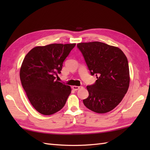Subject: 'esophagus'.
<instances>
[{
    "label": "esophagus",
    "mask_w": 150,
    "mask_h": 150,
    "mask_svg": "<svg viewBox=\"0 0 150 150\" xmlns=\"http://www.w3.org/2000/svg\"><path fill=\"white\" fill-rule=\"evenodd\" d=\"M83 87L82 86H72V89L73 90H74V91H78V90H79V89H81V88H82Z\"/></svg>",
    "instance_id": "34e87169"
}]
</instances>
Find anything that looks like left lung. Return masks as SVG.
I'll return each instance as SVG.
<instances>
[{"label": "left lung", "instance_id": "8db88e82", "mask_svg": "<svg viewBox=\"0 0 150 150\" xmlns=\"http://www.w3.org/2000/svg\"><path fill=\"white\" fill-rule=\"evenodd\" d=\"M92 76L94 84L88 86V98L84 106L95 112L106 113L112 110L122 101L129 85L127 57L120 49L101 42L77 44Z\"/></svg>", "mask_w": 150, "mask_h": 150}]
</instances>
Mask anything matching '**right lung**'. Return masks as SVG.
<instances>
[{"mask_svg": "<svg viewBox=\"0 0 150 150\" xmlns=\"http://www.w3.org/2000/svg\"><path fill=\"white\" fill-rule=\"evenodd\" d=\"M76 44H52L35 47L24 59L20 79L33 106L40 114L51 115L64 107L71 87L56 80L63 62Z\"/></svg>", "mask_w": 150, "mask_h": 150, "instance_id": "add662e5", "label": "right lung"}]
</instances>
